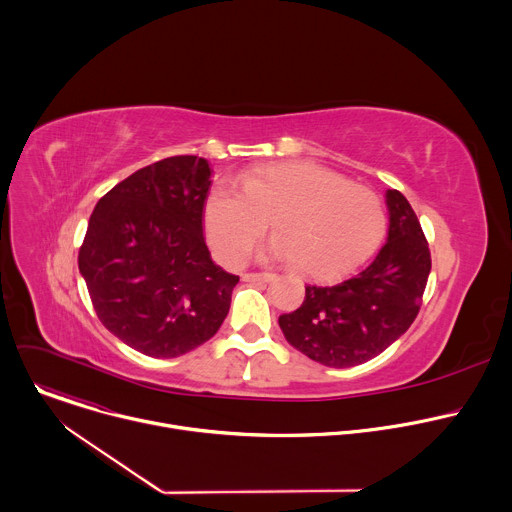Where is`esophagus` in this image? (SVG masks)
<instances>
[{"label": "esophagus", "instance_id": "34e87169", "mask_svg": "<svg viewBox=\"0 0 512 512\" xmlns=\"http://www.w3.org/2000/svg\"><path fill=\"white\" fill-rule=\"evenodd\" d=\"M243 279L245 281H259V283H267V281H273L275 279V273H243Z\"/></svg>", "mask_w": 512, "mask_h": 512}]
</instances>
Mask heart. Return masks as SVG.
Wrapping results in <instances>:
<instances>
[{"label": "heart", "instance_id": "heart-1", "mask_svg": "<svg viewBox=\"0 0 512 512\" xmlns=\"http://www.w3.org/2000/svg\"><path fill=\"white\" fill-rule=\"evenodd\" d=\"M210 190L204 229L212 253L241 265L265 235L277 259L294 261L316 279L338 277L367 259L387 229L381 196L346 176L310 162L255 168Z\"/></svg>", "mask_w": 512, "mask_h": 512}]
</instances>
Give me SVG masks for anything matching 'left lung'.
Instances as JSON below:
<instances>
[{
    "mask_svg": "<svg viewBox=\"0 0 512 512\" xmlns=\"http://www.w3.org/2000/svg\"><path fill=\"white\" fill-rule=\"evenodd\" d=\"M389 235L377 257L352 277L308 285L304 304L279 316L285 340L324 367L346 369L389 348L413 324L431 255L411 204L387 190Z\"/></svg>",
    "mask_w": 512,
    "mask_h": 512,
    "instance_id": "8db88e82",
    "label": "left lung"
}]
</instances>
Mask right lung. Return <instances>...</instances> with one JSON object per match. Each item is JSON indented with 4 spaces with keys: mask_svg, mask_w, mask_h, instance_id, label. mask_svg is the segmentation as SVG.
Segmentation results:
<instances>
[{
    "mask_svg": "<svg viewBox=\"0 0 512 512\" xmlns=\"http://www.w3.org/2000/svg\"><path fill=\"white\" fill-rule=\"evenodd\" d=\"M208 188L204 158H166L111 188L89 218L79 271L93 308L141 354H186L229 314L239 275L210 259L202 235Z\"/></svg>",
    "mask_w": 512,
    "mask_h": 512,
    "instance_id": "right-lung-1",
    "label": "right lung"
}]
</instances>
